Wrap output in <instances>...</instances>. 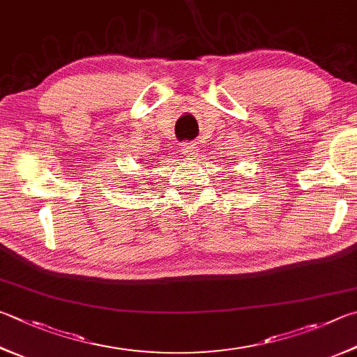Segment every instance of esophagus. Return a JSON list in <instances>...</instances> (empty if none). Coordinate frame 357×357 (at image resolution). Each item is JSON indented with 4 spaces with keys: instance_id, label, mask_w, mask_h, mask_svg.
Instances as JSON below:
<instances>
[{
    "instance_id": "esophagus-1",
    "label": "esophagus",
    "mask_w": 357,
    "mask_h": 357,
    "mask_svg": "<svg viewBox=\"0 0 357 357\" xmlns=\"http://www.w3.org/2000/svg\"><path fill=\"white\" fill-rule=\"evenodd\" d=\"M181 153L184 154L185 159H195L198 154V146L195 144H183L181 145Z\"/></svg>"
}]
</instances>
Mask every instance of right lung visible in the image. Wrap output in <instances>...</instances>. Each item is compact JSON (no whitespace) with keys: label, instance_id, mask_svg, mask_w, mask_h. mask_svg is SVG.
<instances>
[{"label":"right lung","instance_id":"right-lung-1","mask_svg":"<svg viewBox=\"0 0 357 357\" xmlns=\"http://www.w3.org/2000/svg\"><path fill=\"white\" fill-rule=\"evenodd\" d=\"M148 168V167H146ZM128 179H129V183H126L129 187H137V184H135V183H140V179H134L132 181V178L131 176H126Z\"/></svg>","mask_w":357,"mask_h":357}]
</instances>
